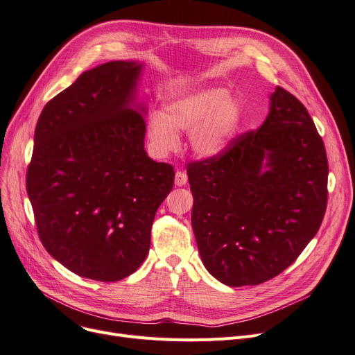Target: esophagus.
Returning <instances> with one entry per match:
<instances>
[{
	"mask_svg": "<svg viewBox=\"0 0 355 355\" xmlns=\"http://www.w3.org/2000/svg\"><path fill=\"white\" fill-rule=\"evenodd\" d=\"M188 183V175L185 172H180L178 170L176 175H175V185L176 187H185Z\"/></svg>",
	"mask_w": 355,
	"mask_h": 355,
	"instance_id": "obj_1",
	"label": "esophagus"
}]
</instances>
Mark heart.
<instances>
[{
	"label": "heart",
	"instance_id": "b5f03b06",
	"mask_svg": "<svg viewBox=\"0 0 355 355\" xmlns=\"http://www.w3.org/2000/svg\"><path fill=\"white\" fill-rule=\"evenodd\" d=\"M243 122V105L223 86H205L182 93L153 113L147 122L151 151L164 157L179 147L178 131H189L196 157L218 159L229 151Z\"/></svg>",
	"mask_w": 355,
	"mask_h": 355
}]
</instances>
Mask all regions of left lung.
<instances>
[{"label":"left lung","mask_w":355,"mask_h":355,"mask_svg":"<svg viewBox=\"0 0 355 355\" xmlns=\"http://www.w3.org/2000/svg\"><path fill=\"white\" fill-rule=\"evenodd\" d=\"M192 229L207 271L229 287L288 268L313 239L328 201V159L307 109L281 87L257 132L218 159L191 163Z\"/></svg>","instance_id":"1"}]
</instances>
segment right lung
Returning <instances> with one entry per match:
<instances>
[{
	"label": "right lung",
	"instance_id": "obj_1",
	"mask_svg": "<svg viewBox=\"0 0 355 355\" xmlns=\"http://www.w3.org/2000/svg\"><path fill=\"white\" fill-rule=\"evenodd\" d=\"M144 62L110 61L84 73L42 110L26 188L39 237L83 278L113 282L150 249L154 216L175 170L144 148Z\"/></svg>",
	"mask_w": 355,
	"mask_h": 355
}]
</instances>
